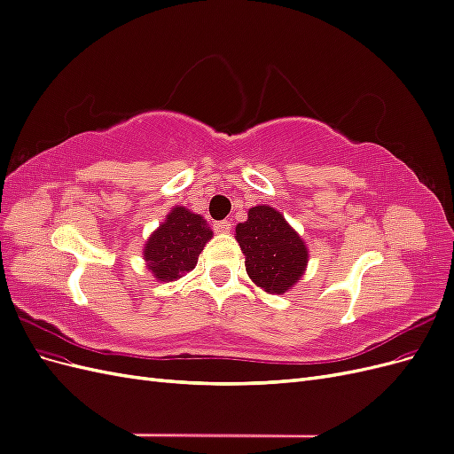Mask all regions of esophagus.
Wrapping results in <instances>:
<instances>
[{
    "label": "esophagus",
    "instance_id": "34e87169",
    "mask_svg": "<svg viewBox=\"0 0 454 454\" xmlns=\"http://www.w3.org/2000/svg\"><path fill=\"white\" fill-rule=\"evenodd\" d=\"M231 222H229V219H223V222H215L214 223V231L215 232H229L231 231Z\"/></svg>",
    "mask_w": 454,
    "mask_h": 454
}]
</instances>
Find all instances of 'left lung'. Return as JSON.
Masks as SVG:
<instances>
[{
	"label": "left lung",
	"mask_w": 454,
	"mask_h": 454,
	"mask_svg": "<svg viewBox=\"0 0 454 454\" xmlns=\"http://www.w3.org/2000/svg\"><path fill=\"white\" fill-rule=\"evenodd\" d=\"M237 242L246 255L248 277L269 294H284L305 272V242L270 206H255L237 225Z\"/></svg>",
	"instance_id": "obj_1"
}]
</instances>
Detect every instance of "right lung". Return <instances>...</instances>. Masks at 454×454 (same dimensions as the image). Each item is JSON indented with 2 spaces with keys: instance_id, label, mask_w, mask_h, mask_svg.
<instances>
[{
  "instance_id": "right-lung-1",
  "label": "right lung",
  "mask_w": 454,
  "mask_h": 454,
  "mask_svg": "<svg viewBox=\"0 0 454 454\" xmlns=\"http://www.w3.org/2000/svg\"><path fill=\"white\" fill-rule=\"evenodd\" d=\"M210 239L212 231L204 219L184 206H177L149 237L144 257L149 270L160 282H172L195 269L197 259Z\"/></svg>"
}]
</instances>
